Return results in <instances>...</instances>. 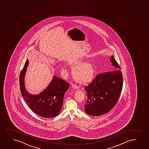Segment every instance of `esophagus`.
I'll list each match as a JSON object with an SVG mask.
<instances>
[{
	"label": "esophagus",
	"mask_w": 149,
	"mask_h": 149,
	"mask_svg": "<svg viewBox=\"0 0 149 149\" xmlns=\"http://www.w3.org/2000/svg\"><path fill=\"white\" fill-rule=\"evenodd\" d=\"M72 88H73V89H78L79 87L76 86V85H72Z\"/></svg>",
	"instance_id": "1"
}]
</instances>
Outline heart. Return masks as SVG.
I'll return each instance as SVG.
<instances>
[{
    "instance_id": "obj_1",
    "label": "heart",
    "mask_w": 149,
    "mask_h": 149,
    "mask_svg": "<svg viewBox=\"0 0 149 149\" xmlns=\"http://www.w3.org/2000/svg\"><path fill=\"white\" fill-rule=\"evenodd\" d=\"M83 59H75L69 62L71 66L74 67L72 75L74 79L80 84H86L93 78L95 74V67L91 62H83Z\"/></svg>"
}]
</instances>
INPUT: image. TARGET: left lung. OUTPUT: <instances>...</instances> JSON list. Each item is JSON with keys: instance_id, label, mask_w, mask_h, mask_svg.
<instances>
[{"instance_id": "1", "label": "left lung", "mask_w": 149, "mask_h": 149, "mask_svg": "<svg viewBox=\"0 0 149 149\" xmlns=\"http://www.w3.org/2000/svg\"><path fill=\"white\" fill-rule=\"evenodd\" d=\"M111 66L109 72L98 75L93 81L85 87L87 101L84 110L89 116L105 114L114 107L121 93L123 78L119 65L111 56Z\"/></svg>"}]
</instances>
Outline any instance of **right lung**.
Listing matches in <instances>:
<instances>
[{"instance_id": "right-lung-1", "label": "right lung", "mask_w": 149, "mask_h": 149, "mask_svg": "<svg viewBox=\"0 0 149 149\" xmlns=\"http://www.w3.org/2000/svg\"><path fill=\"white\" fill-rule=\"evenodd\" d=\"M29 60H26L19 76L20 92L24 101L33 112L42 118L56 117L61 111L65 93L68 90L69 84L56 76L48 86L38 94L29 93L24 85V76Z\"/></svg>"}]
</instances>
